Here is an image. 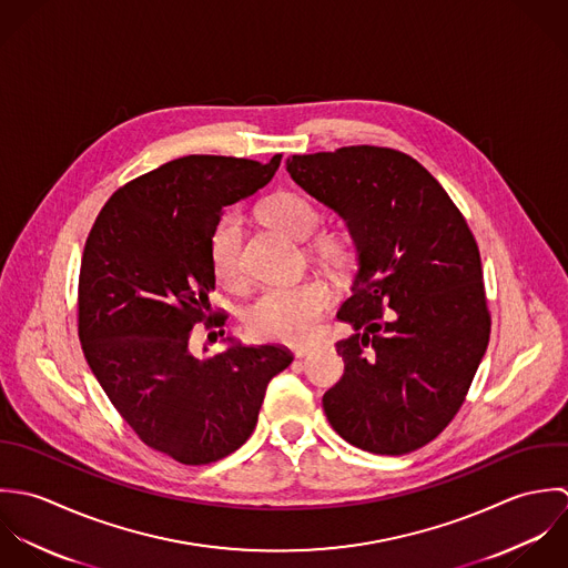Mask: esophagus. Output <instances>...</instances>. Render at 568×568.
I'll return each mask as SVG.
<instances>
[{"label": "esophagus", "mask_w": 568, "mask_h": 568, "mask_svg": "<svg viewBox=\"0 0 568 568\" xmlns=\"http://www.w3.org/2000/svg\"><path fill=\"white\" fill-rule=\"evenodd\" d=\"M316 351V344H307V346H298L296 351H294V355L296 357H307L310 353H314Z\"/></svg>", "instance_id": "obj_1"}]
</instances>
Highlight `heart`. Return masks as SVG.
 I'll use <instances>...</instances> for the list:
<instances>
[{
    "label": "heart",
    "instance_id": "heart-1",
    "mask_svg": "<svg viewBox=\"0 0 568 568\" xmlns=\"http://www.w3.org/2000/svg\"><path fill=\"white\" fill-rule=\"evenodd\" d=\"M263 224L276 227L294 239L310 236L321 224L318 206L292 191L270 195L258 206ZM310 252L327 270L342 274L357 258V243L348 227H327L316 232ZM211 267L215 278L230 290H241L245 283L241 263V224L226 215L211 236ZM332 305V287L323 278H305L290 287L265 290L245 312V329L254 341L305 344L312 341L318 323Z\"/></svg>",
    "mask_w": 568,
    "mask_h": 568
}]
</instances>
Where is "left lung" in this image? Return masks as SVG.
Instances as JSON below:
<instances>
[{
  "label": "left lung",
  "mask_w": 568,
  "mask_h": 568,
  "mask_svg": "<svg viewBox=\"0 0 568 568\" xmlns=\"http://www.w3.org/2000/svg\"><path fill=\"white\" fill-rule=\"evenodd\" d=\"M287 171L357 243L338 312L355 334L336 342L344 375L323 397L325 415L359 450L413 453L453 422L489 342L476 239L444 186L397 149L292 155Z\"/></svg>",
  "instance_id": "1"
}]
</instances>
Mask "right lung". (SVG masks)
<instances>
[{"mask_svg":"<svg viewBox=\"0 0 568 568\" xmlns=\"http://www.w3.org/2000/svg\"><path fill=\"white\" fill-rule=\"evenodd\" d=\"M184 155L120 186L88 234L79 274L85 359L142 444L184 465L241 448L267 382L294 355L281 344L193 353L215 290L211 236L224 209L263 189L281 164ZM217 341V338H215ZM206 351V348H204Z\"/></svg>","mask_w":568,"mask_h":568,"instance_id":"1","label":"right lung"}]
</instances>
